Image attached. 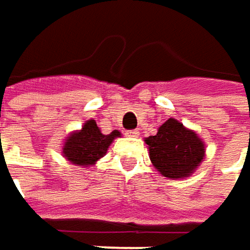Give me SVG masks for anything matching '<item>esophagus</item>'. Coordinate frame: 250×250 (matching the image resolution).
Masks as SVG:
<instances>
[{
	"label": "esophagus",
	"mask_w": 250,
	"mask_h": 250,
	"mask_svg": "<svg viewBox=\"0 0 250 250\" xmlns=\"http://www.w3.org/2000/svg\"><path fill=\"white\" fill-rule=\"evenodd\" d=\"M126 135H128V136H134V138H136V136H139V131H136V129H135V131H128Z\"/></svg>",
	"instance_id": "obj_1"
}]
</instances>
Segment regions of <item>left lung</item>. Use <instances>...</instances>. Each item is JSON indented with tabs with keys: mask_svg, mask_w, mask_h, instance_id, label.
<instances>
[{
	"mask_svg": "<svg viewBox=\"0 0 250 250\" xmlns=\"http://www.w3.org/2000/svg\"><path fill=\"white\" fill-rule=\"evenodd\" d=\"M155 169L169 179L189 178L205 159L204 139L175 118L158 128L156 135L145 138Z\"/></svg>",
	"mask_w": 250,
	"mask_h": 250,
	"instance_id": "8db88e82",
	"label": "left lung"
}]
</instances>
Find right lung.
<instances>
[{"label":"right lung","mask_w":250,"mask_h":250,"mask_svg":"<svg viewBox=\"0 0 250 250\" xmlns=\"http://www.w3.org/2000/svg\"><path fill=\"white\" fill-rule=\"evenodd\" d=\"M121 132L115 129L111 134H102L95 119H88L78 131H72L63 141L62 156L72 165L88 168L106 155L108 148L119 138Z\"/></svg>","instance_id":"obj_1"}]
</instances>
